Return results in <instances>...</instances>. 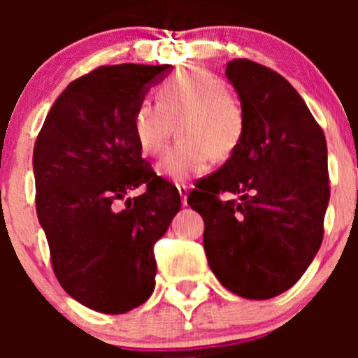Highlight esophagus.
I'll list each match as a JSON object with an SVG mask.
<instances>
[{"label": "esophagus", "mask_w": 358, "mask_h": 358, "mask_svg": "<svg viewBox=\"0 0 358 358\" xmlns=\"http://www.w3.org/2000/svg\"><path fill=\"white\" fill-rule=\"evenodd\" d=\"M176 189H178V194H180V199H182V204L187 206V194H189V187H187V185H176Z\"/></svg>", "instance_id": "obj_1"}]
</instances>
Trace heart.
I'll return each instance as SVG.
<instances>
[{
	"label": "heart",
	"mask_w": 358,
	"mask_h": 358,
	"mask_svg": "<svg viewBox=\"0 0 358 358\" xmlns=\"http://www.w3.org/2000/svg\"><path fill=\"white\" fill-rule=\"evenodd\" d=\"M133 136L147 157L161 156L173 133L180 140L159 162L157 171L175 183L204 175L211 159L225 161L248 128L243 100L223 79L202 69H182L157 88V103L142 100L131 119Z\"/></svg>",
	"instance_id": "heart-1"
}]
</instances>
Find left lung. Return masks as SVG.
<instances>
[{
  "label": "left lung",
  "mask_w": 358,
  "mask_h": 358,
  "mask_svg": "<svg viewBox=\"0 0 358 358\" xmlns=\"http://www.w3.org/2000/svg\"><path fill=\"white\" fill-rule=\"evenodd\" d=\"M225 74L246 109V135L187 202L204 220V251L220 282L243 298L268 299L298 282L322 244L326 136L275 71L234 59ZM225 192L241 199L222 201Z\"/></svg>",
  "instance_id": "obj_1"
}]
</instances>
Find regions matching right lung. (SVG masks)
<instances>
[{
    "mask_svg": "<svg viewBox=\"0 0 358 358\" xmlns=\"http://www.w3.org/2000/svg\"><path fill=\"white\" fill-rule=\"evenodd\" d=\"M169 67L93 69L64 90L36 138V211L52 268L69 296L96 312L124 313L149 299L154 244L182 204L142 157L131 126L135 107ZM138 186L142 196L125 197Z\"/></svg>",
    "mask_w": 358,
    "mask_h": 358,
    "instance_id": "add662e5",
    "label": "right lung"
}]
</instances>
